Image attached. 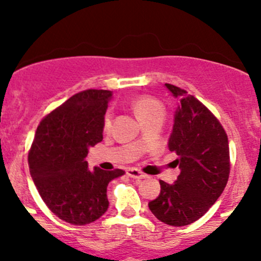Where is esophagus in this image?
<instances>
[{"instance_id":"34e87169","label":"esophagus","mask_w":261,"mask_h":261,"mask_svg":"<svg viewBox=\"0 0 261 261\" xmlns=\"http://www.w3.org/2000/svg\"><path fill=\"white\" fill-rule=\"evenodd\" d=\"M127 175L130 178H133V179H138V180L144 179V178L147 177L146 174L141 173L140 170L135 169V168H128V169H127Z\"/></svg>"}]
</instances>
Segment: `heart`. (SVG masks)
<instances>
[{
  "label": "heart",
  "mask_w": 261,
  "mask_h": 261,
  "mask_svg": "<svg viewBox=\"0 0 261 261\" xmlns=\"http://www.w3.org/2000/svg\"><path fill=\"white\" fill-rule=\"evenodd\" d=\"M131 106H133L134 112H135L136 117L139 118L140 122L147 117H151V116L164 115V107H163L162 102H159L154 97L139 96L134 99ZM110 126H111V115L107 114L105 117V128L109 130Z\"/></svg>",
  "instance_id": "1"
}]
</instances>
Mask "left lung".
I'll return each mask as SVG.
<instances>
[{
    "label": "left lung",
    "mask_w": 261,
    "mask_h": 261,
    "mask_svg": "<svg viewBox=\"0 0 261 261\" xmlns=\"http://www.w3.org/2000/svg\"><path fill=\"white\" fill-rule=\"evenodd\" d=\"M179 98L168 147L178 155L180 173L174 183L160 180V193L149 202L162 222L186 226L204 215L222 194L230 174V150L225 130L203 103L184 89L165 83Z\"/></svg>",
    "instance_id": "8db88e82"
}]
</instances>
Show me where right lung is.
<instances>
[{"label":"right lung","mask_w":261,"mask_h":261,"mask_svg":"<svg viewBox=\"0 0 261 261\" xmlns=\"http://www.w3.org/2000/svg\"><path fill=\"white\" fill-rule=\"evenodd\" d=\"M111 91L87 89L40 122L29 152L30 174L49 210L72 225L98 220L109 208L107 186L121 169H88L89 147L103 139Z\"/></svg>","instance_id":"1"}]
</instances>
